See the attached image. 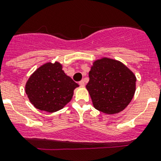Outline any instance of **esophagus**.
<instances>
[{
  "instance_id": "1",
  "label": "esophagus",
  "mask_w": 161,
  "mask_h": 161,
  "mask_svg": "<svg viewBox=\"0 0 161 161\" xmlns=\"http://www.w3.org/2000/svg\"><path fill=\"white\" fill-rule=\"evenodd\" d=\"M79 85H80L81 87H84V86H85V83H84V81H83V80L80 81V82H79Z\"/></svg>"
}]
</instances>
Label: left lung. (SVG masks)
I'll use <instances>...</instances> for the list:
<instances>
[{
	"label": "left lung",
	"mask_w": 161,
	"mask_h": 161,
	"mask_svg": "<svg viewBox=\"0 0 161 161\" xmlns=\"http://www.w3.org/2000/svg\"><path fill=\"white\" fill-rule=\"evenodd\" d=\"M136 77L121 62L103 58L89 72L87 91L97 110L112 114L122 111L133 99Z\"/></svg>",
	"instance_id": "8db88e82"
}]
</instances>
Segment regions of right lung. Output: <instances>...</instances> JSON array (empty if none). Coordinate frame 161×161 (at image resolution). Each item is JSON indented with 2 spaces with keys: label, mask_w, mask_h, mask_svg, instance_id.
I'll list each match as a JSON object with an SVG mask.
<instances>
[{
  "label": "right lung",
  "mask_w": 161,
  "mask_h": 161,
  "mask_svg": "<svg viewBox=\"0 0 161 161\" xmlns=\"http://www.w3.org/2000/svg\"><path fill=\"white\" fill-rule=\"evenodd\" d=\"M78 87V83L64 74L61 64L55 62L37 69L27 82L25 92L37 109L52 113L70 101Z\"/></svg>",
  "instance_id": "add662e5"
}]
</instances>
